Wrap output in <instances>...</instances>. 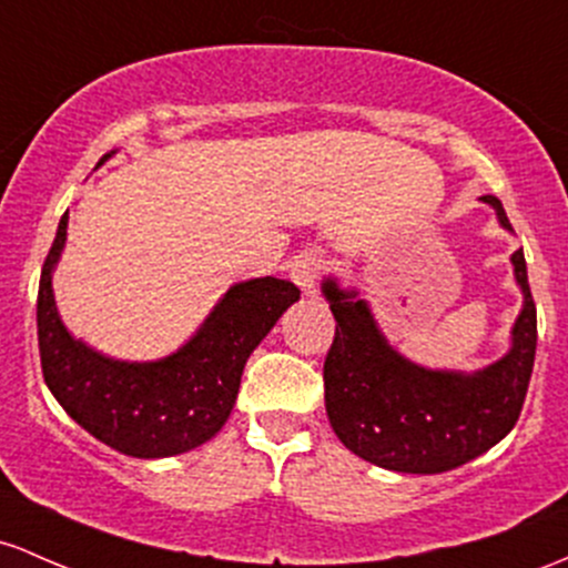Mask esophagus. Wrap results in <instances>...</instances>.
<instances>
[{
	"label": "esophagus",
	"mask_w": 568,
	"mask_h": 568,
	"mask_svg": "<svg viewBox=\"0 0 568 568\" xmlns=\"http://www.w3.org/2000/svg\"><path fill=\"white\" fill-rule=\"evenodd\" d=\"M323 270H326V261H323L321 253L307 251L296 255L294 264H291V280L304 291V294H315L317 280H321Z\"/></svg>",
	"instance_id": "obj_1"
}]
</instances>
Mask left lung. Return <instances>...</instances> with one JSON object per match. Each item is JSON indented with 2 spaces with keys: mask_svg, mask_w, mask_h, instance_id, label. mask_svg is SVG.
Segmentation results:
<instances>
[{
  "mask_svg": "<svg viewBox=\"0 0 568 568\" xmlns=\"http://www.w3.org/2000/svg\"><path fill=\"white\" fill-rule=\"evenodd\" d=\"M498 223L513 232L501 202L483 196ZM523 310L513 326V347L475 375L417 366L388 345L369 304L336 280L323 283L336 334L323 364L326 413L334 434L355 456L407 475H439L513 432L528 394L537 353V304L528 288L526 255L513 253Z\"/></svg>",
  "mask_w": 568,
  "mask_h": 568,
  "instance_id": "obj_1",
  "label": "left lung"
}]
</instances>
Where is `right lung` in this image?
Masks as SVG:
<instances>
[{"mask_svg": "<svg viewBox=\"0 0 568 568\" xmlns=\"http://www.w3.org/2000/svg\"><path fill=\"white\" fill-rule=\"evenodd\" d=\"M67 223L64 213L37 294L42 377L55 402L123 456H180L213 439L232 415L245 361L298 302L296 285L277 277L236 283L178 353L145 364L115 361L74 339L55 310L51 277L64 251Z\"/></svg>", "mask_w": 568, "mask_h": 568, "instance_id": "1", "label": "right lung"}]
</instances>
